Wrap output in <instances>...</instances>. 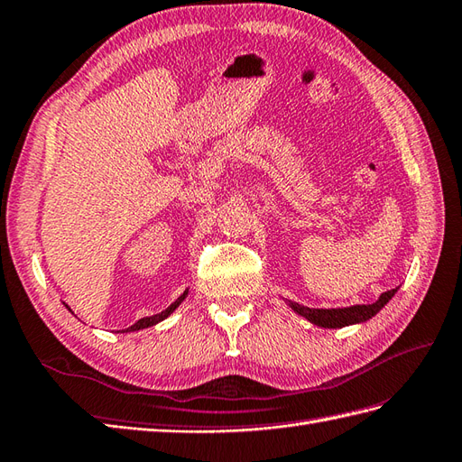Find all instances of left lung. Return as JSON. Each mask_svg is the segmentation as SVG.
Instances as JSON below:
<instances>
[{
    "instance_id": "1",
    "label": "left lung",
    "mask_w": 462,
    "mask_h": 462,
    "mask_svg": "<svg viewBox=\"0 0 462 462\" xmlns=\"http://www.w3.org/2000/svg\"><path fill=\"white\" fill-rule=\"evenodd\" d=\"M395 292L397 289H392L379 296L374 304H356V306H350V309H309V306H300L299 302H291V309L316 326L344 328L350 324H360V322L370 320L372 316H375L389 300H392V296Z\"/></svg>"
}]
</instances>
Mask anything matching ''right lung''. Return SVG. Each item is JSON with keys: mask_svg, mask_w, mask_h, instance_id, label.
I'll use <instances>...</instances> for the list:
<instances>
[{"mask_svg": "<svg viewBox=\"0 0 462 462\" xmlns=\"http://www.w3.org/2000/svg\"><path fill=\"white\" fill-rule=\"evenodd\" d=\"M188 296V291L183 292L180 299L176 300V302H171L166 310L163 312H160V314H153V316H146V318H142V320H138L134 326H130V328H126V332H136V330H142V328H148V326H153V324H158V322H162L163 318H168L173 310L178 309V306L183 302V299H186Z\"/></svg>", "mask_w": 462, "mask_h": 462, "instance_id": "1", "label": "right lung"}]
</instances>
